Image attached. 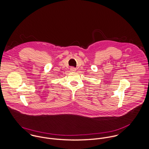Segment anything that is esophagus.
Instances as JSON below:
<instances>
[{
    "label": "esophagus",
    "mask_w": 149,
    "mask_h": 149,
    "mask_svg": "<svg viewBox=\"0 0 149 149\" xmlns=\"http://www.w3.org/2000/svg\"><path fill=\"white\" fill-rule=\"evenodd\" d=\"M70 70H71L72 72H75V71L77 70V69H76L75 67H71Z\"/></svg>",
    "instance_id": "34e87169"
}]
</instances>
